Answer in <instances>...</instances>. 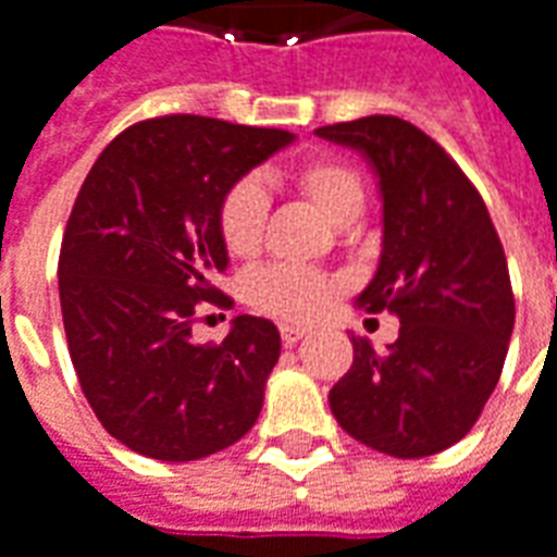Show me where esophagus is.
<instances>
[{
  "instance_id": "obj_1",
  "label": "esophagus",
  "mask_w": 557,
  "mask_h": 557,
  "mask_svg": "<svg viewBox=\"0 0 557 557\" xmlns=\"http://www.w3.org/2000/svg\"><path fill=\"white\" fill-rule=\"evenodd\" d=\"M278 332H282L284 346H294V343H299L305 334H308V329H302V325H287V323H284Z\"/></svg>"
}]
</instances>
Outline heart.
Wrapping results in <instances>:
<instances>
[{
    "mask_svg": "<svg viewBox=\"0 0 557 557\" xmlns=\"http://www.w3.org/2000/svg\"><path fill=\"white\" fill-rule=\"evenodd\" d=\"M284 178L308 196L334 225H349L367 208V182L361 170L337 154H305L284 170ZM270 199L255 178L225 187L216 205V232L225 252L252 258L263 244ZM343 282L337 275L273 263L246 278V299L267 317L284 323H311L332 308Z\"/></svg>",
    "mask_w": 557,
    "mask_h": 557,
    "instance_id": "obj_1",
    "label": "heart"
}]
</instances>
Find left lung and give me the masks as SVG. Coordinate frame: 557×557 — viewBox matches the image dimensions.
Listing matches in <instances>:
<instances>
[{
	"label": "left lung",
	"mask_w": 557,
	"mask_h": 557,
	"mask_svg": "<svg viewBox=\"0 0 557 557\" xmlns=\"http://www.w3.org/2000/svg\"><path fill=\"white\" fill-rule=\"evenodd\" d=\"M317 135L363 152L379 173L382 261L358 305L399 317L384 352L352 337L332 413L393 458L443 453L475 425L508 355L517 311L499 234L475 184L408 120L361 116Z\"/></svg>",
	"instance_id": "left-lung-1"
}]
</instances>
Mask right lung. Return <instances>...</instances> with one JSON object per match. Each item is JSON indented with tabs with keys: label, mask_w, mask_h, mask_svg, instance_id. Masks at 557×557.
I'll list each match as a JSON object with an SVG mask.
<instances>
[{
	"label": "right lung",
	"mask_w": 557,
	"mask_h": 557,
	"mask_svg": "<svg viewBox=\"0 0 557 557\" xmlns=\"http://www.w3.org/2000/svg\"><path fill=\"white\" fill-rule=\"evenodd\" d=\"M294 140L199 114L140 120L104 146L66 220L58 290L82 393L104 432L154 461H196L258 420L282 337L240 313L194 343L205 305L228 308L216 205L225 187Z\"/></svg>",
	"instance_id": "obj_1"
}]
</instances>
